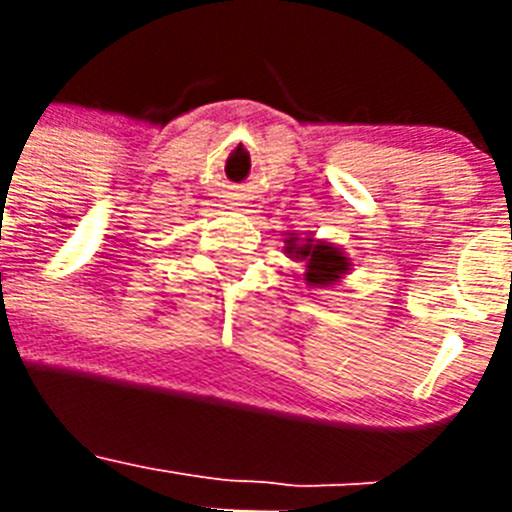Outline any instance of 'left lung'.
<instances>
[{
	"label": "left lung",
	"instance_id": "8db88e82",
	"mask_svg": "<svg viewBox=\"0 0 512 512\" xmlns=\"http://www.w3.org/2000/svg\"><path fill=\"white\" fill-rule=\"evenodd\" d=\"M284 251L289 253V259L305 261V282L310 287H330V284L341 282L343 274H348V259L346 253L333 243L315 241V238H300L289 235Z\"/></svg>",
	"mask_w": 512,
	"mask_h": 512
}]
</instances>
